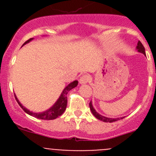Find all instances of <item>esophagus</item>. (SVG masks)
Masks as SVG:
<instances>
[{"mask_svg": "<svg viewBox=\"0 0 156 156\" xmlns=\"http://www.w3.org/2000/svg\"><path fill=\"white\" fill-rule=\"evenodd\" d=\"M90 80V76L87 75H83L80 78V84H86L88 81Z\"/></svg>", "mask_w": 156, "mask_h": 156, "instance_id": "obj_1", "label": "esophagus"}]
</instances>
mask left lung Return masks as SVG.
Returning a JSON list of instances; mask_svg holds the SVG:
<instances>
[{"label": "left lung", "instance_id": "obj_1", "mask_svg": "<svg viewBox=\"0 0 156 156\" xmlns=\"http://www.w3.org/2000/svg\"><path fill=\"white\" fill-rule=\"evenodd\" d=\"M136 49L137 50V51L140 52V53H142L143 55H144L146 56L145 49H144V46H143L142 44L140 43V41H138V43H137V47H136ZM89 106H90V111H91L92 114H93V115H94L96 118H97V119H98L99 120L103 121V122H115V121H118V120H119V119H123V118L125 117V116H123V117H119V118H109V117L103 116V115H100L98 112H96V110L94 108L93 105H92L91 101H90V104H89Z\"/></svg>", "mask_w": 156, "mask_h": 156}]
</instances>
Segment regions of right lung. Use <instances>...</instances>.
I'll use <instances>...</instances> for the list:
<instances>
[{
  "label": "right lung",
  "instance_id": "obj_1",
  "mask_svg": "<svg viewBox=\"0 0 156 156\" xmlns=\"http://www.w3.org/2000/svg\"><path fill=\"white\" fill-rule=\"evenodd\" d=\"M33 40H34V38H30V40H28V41H26V42L23 44V46H24L25 44H27L30 43V41H33ZM77 85H78V81L77 80H74L73 82L70 83L69 84H68L64 88V90L62 92L61 95L59 96L58 99L56 101V102L50 108H48V110H46V111L44 112H34L27 109L25 106H23V105L20 103V101H19V99L17 98L16 94H15V98H16L18 104L20 105V107L24 110L25 112H27V113L29 114L30 115H32V116L37 118V119L51 120V119H56V118H58V117L60 116L61 115H62L63 112H64L65 110H66V106H67V94H68V92L70 90H72V89H73L74 87H76Z\"/></svg>",
  "mask_w": 156,
  "mask_h": 156
}]
</instances>
